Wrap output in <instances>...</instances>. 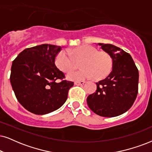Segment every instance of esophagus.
I'll list each match as a JSON object with an SVG mask.
<instances>
[{
  "label": "esophagus",
  "mask_w": 152,
  "mask_h": 152,
  "mask_svg": "<svg viewBox=\"0 0 152 152\" xmlns=\"http://www.w3.org/2000/svg\"><path fill=\"white\" fill-rule=\"evenodd\" d=\"M85 83H86V81H84V80H82V81H76L74 83V84L76 86H80V85H83Z\"/></svg>",
  "instance_id": "esophagus-1"
}]
</instances>
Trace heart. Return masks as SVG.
Masks as SVG:
<instances>
[{
  "label": "heart",
  "mask_w": 152,
  "mask_h": 152,
  "mask_svg": "<svg viewBox=\"0 0 152 152\" xmlns=\"http://www.w3.org/2000/svg\"><path fill=\"white\" fill-rule=\"evenodd\" d=\"M62 50L55 57V65L59 70L67 73L77 67L80 62L82 69L67 74L72 80H81L95 76L96 79L107 77L112 69L113 61L111 55L105 51H98L91 45H83L70 50Z\"/></svg>",
  "instance_id": "b5f03b06"
}]
</instances>
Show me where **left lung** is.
<instances>
[{"instance_id":"obj_1","label":"left lung","mask_w":152,"mask_h":152,"mask_svg":"<svg viewBox=\"0 0 152 152\" xmlns=\"http://www.w3.org/2000/svg\"><path fill=\"white\" fill-rule=\"evenodd\" d=\"M98 45L111 55L112 71L105 79L96 83L97 90L88 96L87 103L99 116H117L126 112L137 97L139 72L126 52L111 44Z\"/></svg>"}]
</instances>
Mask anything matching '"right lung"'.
<instances>
[{
	"mask_svg": "<svg viewBox=\"0 0 152 152\" xmlns=\"http://www.w3.org/2000/svg\"><path fill=\"white\" fill-rule=\"evenodd\" d=\"M60 46L43 44L23 50L13 61L10 83L17 100L26 110L43 115L62 107L74 82L55 65ZM61 81L58 82V80Z\"/></svg>",
	"mask_w": 152,
	"mask_h": 152,
	"instance_id": "obj_1",
	"label": "right lung"
}]
</instances>
